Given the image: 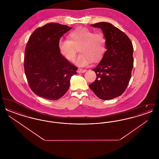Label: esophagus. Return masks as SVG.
<instances>
[{"label": "esophagus", "instance_id": "34e87169", "mask_svg": "<svg viewBox=\"0 0 159 159\" xmlns=\"http://www.w3.org/2000/svg\"><path fill=\"white\" fill-rule=\"evenodd\" d=\"M86 70H84V69H82V68H79L78 70H77V73H84V72H86Z\"/></svg>", "mask_w": 159, "mask_h": 159}]
</instances>
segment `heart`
<instances>
[{
    "label": "heart",
    "instance_id": "b5f03b06",
    "mask_svg": "<svg viewBox=\"0 0 159 159\" xmlns=\"http://www.w3.org/2000/svg\"><path fill=\"white\" fill-rule=\"evenodd\" d=\"M68 39L61 38L58 42L61 54L69 61L75 59L78 48L81 53L76 60L79 66L89 65L92 61L101 60L107 49V39L102 33H94L90 29L80 27L71 31Z\"/></svg>",
    "mask_w": 159,
    "mask_h": 159
}]
</instances>
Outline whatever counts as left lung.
<instances>
[{"mask_svg":"<svg viewBox=\"0 0 159 159\" xmlns=\"http://www.w3.org/2000/svg\"><path fill=\"white\" fill-rule=\"evenodd\" d=\"M91 26L102 31L107 39V51L98 65L92 69L97 78L89 86L99 98H116L125 92L131 77L132 43L125 33L110 23L101 22Z\"/></svg>","mask_w":159,"mask_h":159,"instance_id":"8db88e82","label":"left lung"}]
</instances>
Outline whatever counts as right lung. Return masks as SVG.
<instances>
[{
  "instance_id": "obj_1",
  "label": "right lung",
  "mask_w": 159,
  "mask_h": 159,
  "mask_svg": "<svg viewBox=\"0 0 159 159\" xmlns=\"http://www.w3.org/2000/svg\"><path fill=\"white\" fill-rule=\"evenodd\" d=\"M72 27L48 23L33 31L25 49L24 71L31 91L38 96L57 100L68 91L77 68L60 52L58 42Z\"/></svg>"
}]
</instances>
